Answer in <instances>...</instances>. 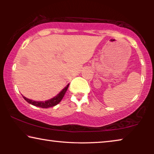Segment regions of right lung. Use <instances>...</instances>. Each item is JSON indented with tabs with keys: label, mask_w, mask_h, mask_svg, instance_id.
I'll use <instances>...</instances> for the list:
<instances>
[{
	"label": "right lung",
	"mask_w": 154,
	"mask_h": 154,
	"mask_svg": "<svg viewBox=\"0 0 154 154\" xmlns=\"http://www.w3.org/2000/svg\"><path fill=\"white\" fill-rule=\"evenodd\" d=\"M69 85V84H68V85H67L66 87L57 94V95L55 96L53 98H52L51 100L45 101V102H35V101H33L31 100H29V99H27L25 97H24V100H26L27 102L32 105H34L35 106L41 107V108H49V107H52L55 106V105L59 104V103L61 102V100H62L63 97H64L67 89H68Z\"/></svg>",
	"instance_id": "1"
}]
</instances>
